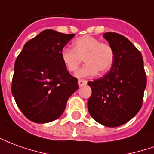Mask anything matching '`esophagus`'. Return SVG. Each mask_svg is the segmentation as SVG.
Returning a JSON list of instances; mask_svg holds the SVG:
<instances>
[{
    "instance_id": "1",
    "label": "esophagus",
    "mask_w": 154,
    "mask_h": 154,
    "mask_svg": "<svg viewBox=\"0 0 154 154\" xmlns=\"http://www.w3.org/2000/svg\"><path fill=\"white\" fill-rule=\"evenodd\" d=\"M87 83H88V81L87 80H83V79H79L78 80V85H79V87L85 86Z\"/></svg>"
}]
</instances>
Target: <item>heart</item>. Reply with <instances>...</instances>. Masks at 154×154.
I'll return each instance as SVG.
<instances>
[{
  "label": "heart",
  "instance_id": "heart-1",
  "mask_svg": "<svg viewBox=\"0 0 154 154\" xmlns=\"http://www.w3.org/2000/svg\"><path fill=\"white\" fill-rule=\"evenodd\" d=\"M60 57L70 72H74L77 69L83 58L86 64L77 71L76 76L90 77L98 72L100 74L109 72L114 63L115 54L109 44L101 42L92 36H83L74 41L73 48L63 47Z\"/></svg>",
  "mask_w": 154,
  "mask_h": 154
}]
</instances>
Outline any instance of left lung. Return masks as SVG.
I'll use <instances>...</instances> for the list:
<instances>
[{
  "instance_id": "1",
  "label": "left lung",
  "mask_w": 154,
  "mask_h": 154,
  "mask_svg": "<svg viewBox=\"0 0 154 154\" xmlns=\"http://www.w3.org/2000/svg\"><path fill=\"white\" fill-rule=\"evenodd\" d=\"M103 37L114 51V63L108 73L88 82L92 88L88 108L95 121L114 128L140 110L147 78L142 54L129 40L115 32H106Z\"/></svg>"
}]
</instances>
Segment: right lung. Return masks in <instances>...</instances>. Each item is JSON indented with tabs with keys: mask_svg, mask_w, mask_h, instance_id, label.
<instances>
[{
	"mask_svg": "<svg viewBox=\"0 0 154 154\" xmlns=\"http://www.w3.org/2000/svg\"><path fill=\"white\" fill-rule=\"evenodd\" d=\"M75 34L45 30L25 44L18 55L11 92L22 113L32 122L47 123L63 113L78 89L61 61L60 52Z\"/></svg>",
	"mask_w": 154,
	"mask_h": 154,
	"instance_id": "right-lung-1",
	"label": "right lung"
}]
</instances>
